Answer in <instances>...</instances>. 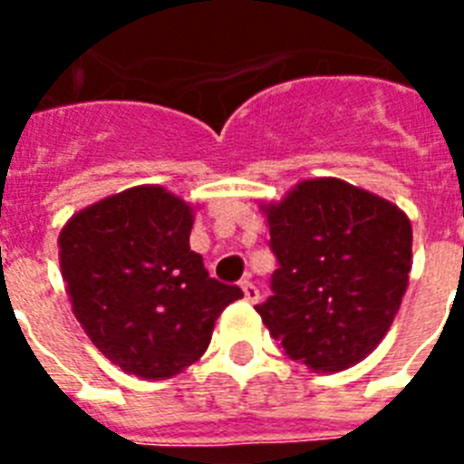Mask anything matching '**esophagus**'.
I'll list each match as a JSON object with an SVG mask.
<instances>
[{"mask_svg":"<svg viewBox=\"0 0 464 464\" xmlns=\"http://www.w3.org/2000/svg\"><path fill=\"white\" fill-rule=\"evenodd\" d=\"M240 289H243V296H246L247 304H257V301H260V289H257L253 282H243L240 284Z\"/></svg>","mask_w":464,"mask_h":464,"instance_id":"1","label":"esophagus"}]
</instances>
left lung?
I'll return each instance as SVG.
<instances>
[{
  "label": "left lung",
  "instance_id": "8db88e82",
  "mask_svg": "<svg viewBox=\"0 0 464 464\" xmlns=\"http://www.w3.org/2000/svg\"><path fill=\"white\" fill-rule=\"evenodd\" d=\"M279 269L255 305L286 356L344 371L381 344L411 269V224L382 197L337 178L298 182L265 204Z\"/></svg>",
  "mask_w": 464,
  "mask_h": 464
}]
</instances>
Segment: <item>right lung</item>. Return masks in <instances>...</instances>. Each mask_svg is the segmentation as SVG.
<instances>
[{
	"label": "right lung",
	"instance_id": "1",
	"mask_svg": "<svg viewBox=\"0 0 464 464\" xmlns=\"http://www.w3.org/2000/svg\"><path fill=\"white\" fill-rule=\"evenodd\" d=\"M192 207L159 185L105 197L69 218L60 267L76 320L125 373L163 381L195 363L217 317L243 298L189 250Z\"/></svg>",
	"mask_w": 464,
	"mask_h": 464
}]
</instances>
